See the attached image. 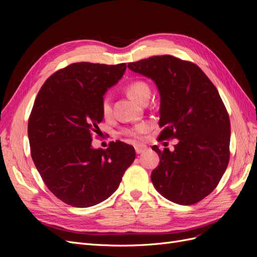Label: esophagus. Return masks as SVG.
<instances>
[{"mask_svg":"<svg viewBox=\"0 0 257 257\" xmlns=\"http://www.w3.org/2000/svg\"><path fill=\"white\" fill-rule=\"evenodd\" d=\"M146 150H147V146H145V145H137L135 147V151L137 154H141V153L145 152Z\"/></svg>","mask_w":257,"mask_h":257,"instance_id":"1","label":"esophagus"}]
</instances>
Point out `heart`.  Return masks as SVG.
<instances>
[{"instance_id": "b5f03b06", "label": "heart", "mask_w": 257, "mask_h": 257, "mask_svg": "<svg viewBox=\"0 0 257 257\" xmlns=\"http://www.w3.org/2000/svg\"><path fill=\"white\" fill-rule=\"evenodd\" d=\"M125 91L127 94L135 99L138 103H143L146 99H149L150 97V87L146 81L144 80H133L126 84ZM100 109H102V113L104 116H109L111 114V104L110 98L108 96H104L102 98V103H100ZM150 128V124L147 122H142L137 124L134 127L127 128L124 131L127 136L139 138L143 134L147 133Z\"/></svg>"}]
</instances>
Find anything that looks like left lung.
<instances>
[{
  "label": "left lung",
  "mask_w": 257,
  "mask_h": 257,
  "mask_svg": "<svg viewBox=\"0 0 257 257\" xmlns=\"http://www.w3.org/2000/svg\"><path fill=\"white\" fill-rule=\"evenodd\" d=\"M127 67L159 89L160 141H179L173 152L152 147L160 157L151 174L154 188L176 204L198 203L216 188L229 161L230 122L219 92L196 64L168 54Z\"/></svg>",
  "instance_id": "left-lung-1"
}]
</instances>
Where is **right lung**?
<instances>
[{"instance_id":"obj_1","label":"right lung","mask_w":257,"mask_h":257,"mask_svg":"<svg viewBox=\"0 0 257 257\" xmlns=\"http://www.w3.org/2000/svg\"><path fill=\"white\" fill-rule=\"evenodd\" d=\"M125 69V63H73L51 75L35 98L28 123L31 157L50 192L67 205L102 203L135 160L125 143L112 142L106 150L91 145L104 118L102 98Z\"/></svg>"}]
</instances>
